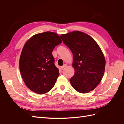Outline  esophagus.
Masks as SVG:
<instances>
[{
    "instance_id": "1",
    "label": "esophagus",
    "mask_w": 124,
    "mask_h": 124,
    "mask_svg": "<svg viewBox=\"0 0 124 124\" xmlns=\"http://www.w3.org/2000/svg\"><path fill=\"white\" fill-rule=\"evenodd\" d=\"M66 66H67V65H66V64H64L62 66L61 68H62V69H63V68H65Z\"/></svg>"
}]
</instances>
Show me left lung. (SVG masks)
Wrapping results in <instances>:
<instances>
[{
	"label": "left lung",
	"mask_w": 124,
	"mask_h": 124,
	"mask_svg": "<svg viewBox=\"0 0 124 124\" xmlns=\"http://www.w3.org/2000/svg\"><path fill=\"white\" fill-rule=\"evenodd\" d=\"M61 38L72 52L75 72L70 80L78 92L87 93L100 82L105 70L106 60L99 46L86 33L74 31L62 34Z\"/></svg>",
	"instance_id": "obj_1"
}]
</instances>
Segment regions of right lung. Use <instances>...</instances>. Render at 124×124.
I'll return each instance as SVG.
<instances>
[{
	"instance_id": "right-lung-1",
	"label": "right lung",
	"mask_w": 124,
	"mask_h": 124,
	"mask_svg": "<svg viewBox=\"0 0 124 124\" xmlns=\"http://www.w3.org/2000/svg\"><path fill=\"white\" fill-rule=\"evenodd\" d=\"M55 32L46 31L31 37L25 44L20 59V70L27 87L38 94L51 90L59 76L52 51L62 43Z\"/></svg>"
}]
</instances>
